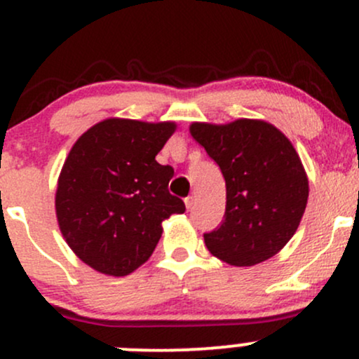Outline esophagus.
Instances as JSON below:
<instances>
[{
    "mask_svg": "<svg viewBox=\"0 0 359 359\" xmlns=\"http://www.w3.org/2000/svg\"><path fill=\"white\" fill-rule=\"evenodd\" d=\"M184 201H186V208H187V210H191L192 206H194V203H196V198H194V196H187V198L184 199Z\"/></svg>",
    "mask_w": 359,
    "mask_h": 359,
    "instance_id": "1",
    "label": "esophagus"
}]
</instances>
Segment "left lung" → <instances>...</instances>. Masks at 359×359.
<instances>
[{
	"mask_svg": "<svg viewBox=\"0 0 359 359\" xmlns=\"http://www.w3.org/2000/svg\"><path fill=\"white\" fill-rule=\"evenodd\" d=\"M191 135L222 170L227 205L220 227L205 233L213 256L252 266L294 236L308 203V177L290 141L263 120L192 123Z\"/></svg>",
	"mask_w": 359,
	"mask_h": 359,
	"instance_id": "left-lung-1",
	"label": "left lung"
}]
</instances>
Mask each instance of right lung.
<instances>
[{
	"label": "right lung",
	"instance_id": "add662e5",
	"mask_svg": "<svg viewBox=\"0 0 359 359\" xmlns=\"http://www.w3.org/2000/svg\"><path fill=\"white\" fill-rule=\"evenodd\" d=\"M175 123L108 118L77 139L56 189V217L72 251L90 269L123 277L148 262L161 222L186 205L168 192L170 165L154 158Z\"/></svg>",
	"mask_w": 359,
	"mask_h": 359
}]
</instances>
